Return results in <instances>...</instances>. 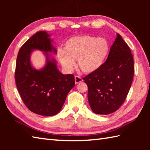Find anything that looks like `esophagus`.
I'll use <instances>...</instances> for the list:
<instances>
[{
  "label": "esophagus",
  "mask_w": 150,
  "mask_h": 150,
  "mask_svg": "<svg viewBox=\"0 0 150 150\" xmlns=\"http://www.w3.org/2000/svg\"><path fill=\"white\" fill-rule=\"evenodd\" d=\"M83 81V80H82V79L81 77H79V76H75V84H79V83H80V82H82Z\"/></svg>",
  "instance_id": "1"
}]
</instances>
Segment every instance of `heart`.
I'll list each match as a JSON object with an SVG mask.
<instances>
[{
	"instance_id": "obj_1",
	"label": "heart",
	"mask_w": 150,
	"mask_h": 150,
	"mask_svg": "<svg viewBox=\"0 0 150 150\" xmlns=\"http://www.w3.org/2000/svg\"><path fill=\"white\" fill-rule=\"evenodd\" d=\"M110 52V44L105 38L84 35L66 40L64 51L59 50L57 55L62 66L68 71L73 69L75 60H77L82 72L91 73L103 66Z\"/></svg>"
}]
</instances>
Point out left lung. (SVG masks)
<instances>
[{"instance_id":"obj_1","label":"left lung","mask_w":150,"mask_h":150,"mask_svg":"<svg viewBox=\"0 0 150 150\" xmlns=\"http://www.w3.org/2000/svg\"><path fill=\"white\" fill-rule=\"evenodd\" d=\"M134 66L131 50L119 33L103 66L83 78L88 85L91 109L99 115H108L122 106L133 79Z\"/></svg>"}]
</instances>
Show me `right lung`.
<instances>
[{
	"label": "right lung",
	"mask_w": 150,
	"mask_h": 150,
	"mask_svg": "<svg viewBox=\"0 0 150 150\" xmlns=\"http://www.w3.org/2000/svg\"><path fill=\"white\" fill-rule=\"evenodd\" d=\"M50 36L46 31H38L22 45L15 73L16 86L25 105L33 113L44 116L58 113L75 86L74 75L62 74L57 69L55 60L50 58L47 53H57ZM35 49L46 53L47 64L39 70L35 69L30 61V53Z\"/></svg>",
	"instance_id": "add662e5"
}]
</instances>
